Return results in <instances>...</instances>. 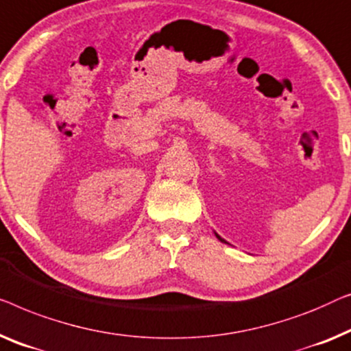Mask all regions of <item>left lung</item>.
Listing matches in <instances>:
<instances>
[{"label":"left lung","mask_w":351,"mask_h":351,"mask_svg":"<svg viewBox=\"0 0 351 351\" xmlns=\"http://www.w3.org/2000/svg\"><path fill=\"white\" fill-rule=\"evenodd\" d=\"M216 237H218V239H219V240H221V237H219V235H218V234H216Z\"/></svg>","instance_id":"1"}]
</instances>
